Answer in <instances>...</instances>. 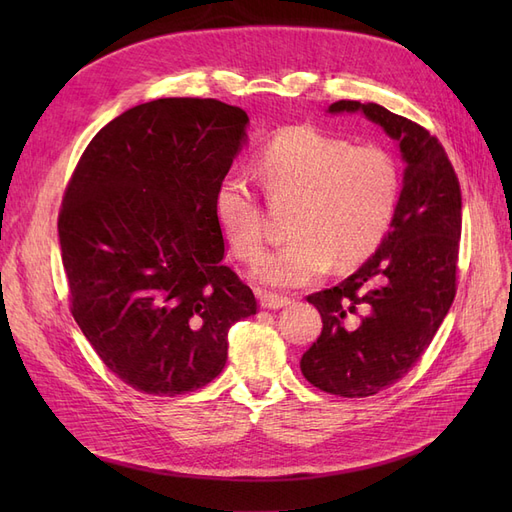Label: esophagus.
Returning a JSON list of instances; mask_svg holds the SVG:
<instances>
[{
    "mask_svg": "<svg viewBox=\"0 0 512 512\" xmlns=\"http://www.w3.org/2000/svg\"><path fill=\"white\" fill-rule=\"evenodd\" d=\"M258 299H260V305L265 307V309H282V307L290 305L288 297H280V294L267 292V290H260L258 292Z\"/></svg>",
    "mask_w": 512,
    "mask_h": 512,
    "instance_id": "obj_1",
    "label": "esophagus"
}]
</instances>
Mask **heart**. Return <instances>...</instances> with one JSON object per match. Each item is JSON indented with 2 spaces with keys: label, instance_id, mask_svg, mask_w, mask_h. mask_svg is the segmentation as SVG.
I'll use <instances>...</instances> for the list:
<instances>
[{
  "label": "heart",
  "instance_id": "obj_1",
  "mask_svg": "<svg viewBox=\"0 0 512 512\" xmlns=\"http://www.w3.org/2000/svg\"><path fill=\"white\" fill-rule=\"evenodd\" d=\"M258 173L271 198H294L288 224L294 237L256 267L271 286H305L333 260L337 267L359 265L393 224L399 166L384 147H354L350 138L307 123L288 126L260 149ZM213 213L235 256L256 260L265 235L256 194L241 175L220 179Z\"/></svg>",
  "mask_w": 512,
  "mask_h": 512
}]
</instances>
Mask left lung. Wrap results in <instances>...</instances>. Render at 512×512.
<instances>
[{
	"label": "left lung",
	"mask_w": 512,
	"mask_h": 512,
	"mask_svg": "<svg viewBox=\"0 0 512 512\" xmlns=\"http://www.w3.org/2000/svg\"><path fill=\"white\" fill-rule=\"evenodd\" d=\"M356 111L395 138L406 173L378 252L342 284L307 297L322 333L301 371L339 397L376 395L421 359L455 299L461 237L459 179L438 138L374 102L329 106V113Z\"/></svg>",
	"instance_id": "8db88e82"
}]
</instances>
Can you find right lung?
Masks as SVG:
<instances>
[{"instance_id": "1", "label": "right lung", "mask_w": 512, "mask_h": 512, "mask_svg": "<svg viewBox=\"0 0 512 512\" xmlns=\"http://www.w3.org/2000/svg\"><path fill=\"white\" fill-rule=\"evenodd\" d=\"M247 113L213 98H160L91 138L59 209L70 312L132 389L175 397L226 365L252 288L222 265L215 188L245 143Z\"/></svg>"}]
</instances>
